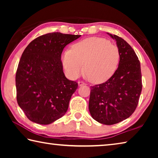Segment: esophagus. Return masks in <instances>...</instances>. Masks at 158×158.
I'll return each mask as SVG.
<instances>
[{
    "instance_id": "34e87169",
    "label": "esophagus",
    "mask_w": 158,
    "mask_h": 158,
    "mask_svg": "<svg viewBox=\"0 0 158 158\" xmlns=\"http://www.w3.org/2000/svg\"><path fill=\"white\" fill-rule=\"evenodd\" d=\"M85 83L84 82V81H78V85H79V86H81V85H85Z\"/></svg>"
}]
</instances>
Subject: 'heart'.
<instances>
[{
    "label": "heart",
    "mask_w": 158,
    "mask_h": 158,
    "mask_svg": "<svg viewBox=\"0 0 158 158\" xmlns=\"http://www.w3.org/2000/svg\"><path fill=\"white\" fill-rule=\"evenodd\" d=\"M116 45L100 37H90L74 44L65 51L62 62L66 73L72 79L79 77L85 70L93 82L100 83L114 73L119 61Z\"/></svg>",
    "instance_id": "obj_1"
}]
</instances>
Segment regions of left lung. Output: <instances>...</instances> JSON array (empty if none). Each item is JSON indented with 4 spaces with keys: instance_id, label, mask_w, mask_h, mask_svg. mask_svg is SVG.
Returning <instances> with one entry per match:
<instances>
[{
    "instance_id": "obj_1",
    "label": "left lung",
    "mask_w": 158,
    "mask_h": 158,
    "mask_svg": "<svg viewBox=\"0 0 158 158\" xmlns=\"http://www.w3.org/2000/svg\"><path fill=\"white\" fill-rule=\"evenodd\" d=\"M119 51L118 67L102 84L90 87L89 111L93 119L105 125H114L129 118L135 111L142 89L141 65L130 45L116 35Z\"/></svg>"
}]
</instances>
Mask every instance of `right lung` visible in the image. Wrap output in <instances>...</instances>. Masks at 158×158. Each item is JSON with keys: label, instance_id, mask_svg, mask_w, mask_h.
<instances>
[{"label": "right lung", "instance_id": "right-lung-1", "mask_svg": "<svg viewBox=\"0 0 158 158\" xmlns=\"http://www.w3.org/2000/svg\"><path fill=\"white\" fill-rule=\"evenodd\" d=\"M80 36L47 33L33 40L23 51L16 73L17 100L30 121L49 125L66 113L78 84L65 77L61 53Z\"/></svg>", "mask_w": 158, "mask_h": 158}]
</instances>
